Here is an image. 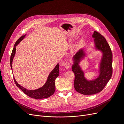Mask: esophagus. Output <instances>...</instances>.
<instances>
[{
    "label": "esophagus",
    "instance_id": "34e87169",
    "mask_svg": "<svg viewBox=\"0 0 124 124\" xmlns=\"http://www.w3.org/2000/svg\"><path fill=\"white\" fill-rule=\"evenodd\" d=\"M64 66H65V68L66 69H68L70 66V63L69 62H65V64H64Z\"/></svg>",
    "mask_w": 124,
    "mask_h": 124
}]
</instances>
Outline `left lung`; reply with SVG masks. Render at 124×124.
I'll return each instance as SVG.
<instances>
[{
  "mask_svg": "<svg viewBox=\"0 0 124 124\" xmlns=\"http://www.w3.org/2000/svg\"><path fill=\"white\" fill-rule=\"evenodd\" d=\"M92 38H94L95 49L102 53L99 63L98 76L91 80L85 77L80 63L87 55L85 48H81L72 57V71L75 76L74 87L77 92L85 95H93L102 91L112 75V53L109 45L104 37L96 31L93 32Z\"/></svg>",
  "mask_w": 124,
  "mask_h": 124,
  "instance_id": "left-lung-1",
  "label": "left lung"
}]
</instances>
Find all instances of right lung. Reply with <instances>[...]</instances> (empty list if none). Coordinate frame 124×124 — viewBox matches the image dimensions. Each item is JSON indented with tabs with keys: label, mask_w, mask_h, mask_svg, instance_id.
Returning <instances> with one entry per match:
<instances>
[{
	"label": "right lung",
	"mask_w": 124,
	"mask_h": 124,
	"mask_svg": "<svg viewBox=\"0 0 124 124\" xmlns=\"http://www.w3.org/2000/svg\"><path fill=\"white\" fill-rule=\"evenodd\" d=\"M26 35L21 36L18 39L14 44V48L11 53L10 57V66L11 69L12 70V62L14 57L16 53V46L20 43L21 41L24 39ZM59 75V64L57 63L55 66L54 69L52 70L50 73L48 75L47 80L42 87L34 90H29L27 88H25L23 86L18 84L14 78V80L16 85L20 89H21L22 92H23L26 95L28 96L31 97L32 98L36 99H40L48 98V97L54 94L55 91V79L58 77Z\"/></svg>",
	"instance_id": "right-lung-1"
}]
</instances>
